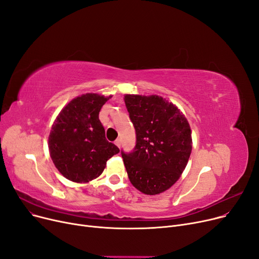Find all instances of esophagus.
<instances>
[{
	"instance_id": "34e87169",
	"label": "esophagus",
	"mask_w": 259,
	"mask_h": 259,
	"mask_svg": "<svg viewBox=\"0 0 259 259\" xmlns=\"http://www.w3.org/2000/svg\"><path fill=\"white\" fill-rule=\"evenodd\" d=\"M114 144H115V145H116L118 148H120V145H121V141H120L119 139H117V140H115Z\"/></svg>"
}]
</instances>
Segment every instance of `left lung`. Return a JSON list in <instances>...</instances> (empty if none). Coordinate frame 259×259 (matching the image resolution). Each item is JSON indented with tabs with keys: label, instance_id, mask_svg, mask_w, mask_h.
<instances>
[{
	"label": "left lung",
	"instance_id": "8db88e82",
	"mask_svg": "<svg viewBox=\"0 0 259 259\" xmlns=\"http://www.w3.org/2000/svg\"><path fill=\"white\" fill-rule=\"evenodd\" d=\"M137 134L133 150H121L131 184L154 195L166 191L185 170L192 150L191 129L184 114L161 97L126 94Z\"/></svg>",
	"mask_w": 259,
	"mask_h": 259
}]
</instances>
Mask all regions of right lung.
I'll return each mask as SVG.
<instances>
[{"instance_id":"add662e5","label":"right lung","mask_w":259,"mask_h":259,"mask_svg":"<svg viewBox=\"0 0 259 259\" xmlns=\"http://www.w3.org/2000/svg\"><path fill=\"white\" fill-rule=\"evenodd\" d=\"M111 97L83 94L64 107L52 125L48 147L54 166L67 180L87 183L99 178L107 160L119 152L109 143L99 118Z\"/></svg>"}]
</instances>
